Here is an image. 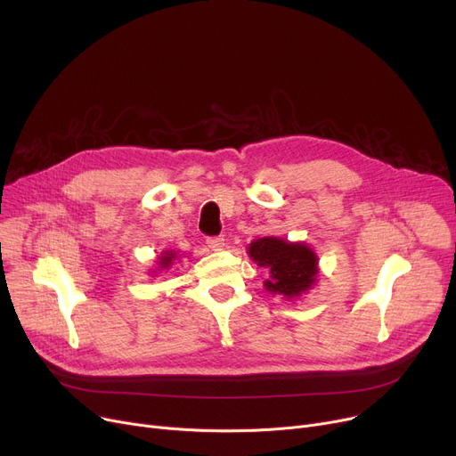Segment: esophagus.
<instances>
[{"mask_svg": "<svg viewBox=\"0 0 456 456\" xmlns=\"http://www.w3.org/2000/svg\"><path fill=\"white\" fill-rule=\"evenodd\" d=\"M207 244H208V248H210L212 251H222L224 246H225V240H224L222 236H214V238H208Z\"/></svg>", "mask_w": 456, "mask_h": 456, "instance_id": "1", "label": "esophagus"}]
</instances>
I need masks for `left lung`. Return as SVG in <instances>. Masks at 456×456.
<instances>
[{
  "label": "left lung",
  "mask_w": 456,
  "mask_h": 456,
  "mask_svg": "<svg viewBox=\"0 0 456 456\" xmlns=\"http://www.w3.org/2000/svg\"><path fill=\"white\" fill-rule=\"evenodd\" d=\"M248 255L256 266L268 270L270 279L265 281V289L273 296L294 301L316 286L318 255L305 242L262 236L249 244Z\"/></svg>",
  "instance_id": "obj_1"
}]
</instances>
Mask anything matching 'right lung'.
Returning <instances> with one entry per match:
<instances>
[{"instance_id": "obj_1", "label": "right lung", "mask_w": 456, "mask_h": 456, "mask_svg": "<svg viewBox=\"0 0 456 456\" xmlns=\"http://www.w3.org/2000/svg\"><path fill=\"white\" fill-rule=\"evenodd\" d=\"M179 258V251L175 249H166L157 256V270H150L153 277H157V273H162L166 270H170L174 266V262Z\"/></svg>"}]
</instances>
